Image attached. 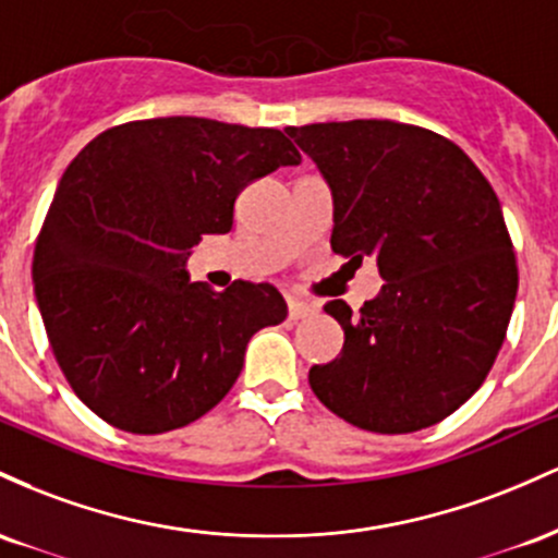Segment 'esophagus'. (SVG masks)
<instances>
[{
    "mask_svg": "<svg viewBox=\"0 0 558 558\" xmlns=\"http://www.w3.org/2000/svg\"><path fill=\"white\" fill-rule=\"evenodd\" d=\"M287 308H290L292 322H298V318H308L316 313V305L305 303V300H290V303H287Z\"/></svg>",
    "mask_w": 558,
    "mask_h": 558,
    "instance_id": "esophagus-1",
    "label": "esophagus"
}]
</instances>
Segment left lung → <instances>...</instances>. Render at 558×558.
<instances>
[{
  "mask_svg": "<svg viewBox=\"0 0 558 558\" xmlns=\"http://www.w3.org/2000/svg\"><path fill=\"white\" fill-rule=\"evenodd\" d=\"M335 199L331 250L377 260L379 295L324 311L345 345L311 390L353 427L405 435L453 414L493 368L517 300V255L490 181L459 144L396 121L290 126Z\"/></svg>",
  "mask_w": 558,
  "mask_h": 558,
  "instance_id": "8db88e82",
  "label": "left lung"
}]
</instances>
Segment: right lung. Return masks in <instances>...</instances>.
Here are the masks:
<instances>
[{
  "instance_id": "add662e5",
  "label": "right lung",
  "mask_w": 558,
  "mask_h": 558,
  "mask_svg": "<svg viewBox=\"0 0 558 558\" xmlns=\"http://www.w3.org/2000/svg\"><path fill=\"white\" fill-rule=\"evenodd\" d=\"M279 129L149 118L92 140L62 173L34 250V292L68 385L134 435L186 427L231 390L250 337L287 318L268 281L213 292L184 271L227 234L250 181L298 166Z\"/></svg>"
}]
</instances>
